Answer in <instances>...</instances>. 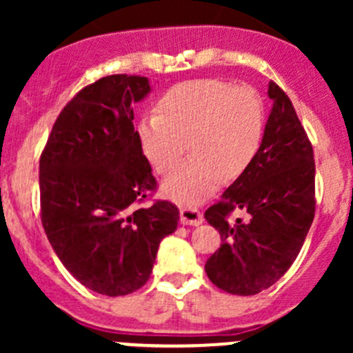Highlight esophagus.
<instances>
[{
    "label": "esophagus",
    "instance_id": "obj_1",
    "mask_svg": "<svg viewBox=\"0 0 353 353\" xmlns=\"http://www.w3.org/2000/svg\"><path fill=\"white\" fill-rule=\"evenodd\" d=\"M179 216L183 225H201L203 223V215L196 208H183L179 212Z\"/></svg>",
    "mask_w": 353,
    "mask_h": 353
}]
</instances>
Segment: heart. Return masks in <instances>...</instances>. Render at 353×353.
<instances>
[{"mask_svg": "<svg viewBox=\"0 0 353 353\" xmlns=\"http://www.w3.org/2000/svg\"><path fill=\"white\" fill-rule=\"evenodd\" d=\"M143 155L159 174L172 169L190 147L193 157L163 179L167 198L198 205L210 198L222 177L236 179L254 162L265 134V105L248 85L203 78L170 87L157 112L137 128Z\"/></svg>", "mask_w": 353, "mask_h": 353, "instance_id": "1", "label": "heart"}]
</instances>
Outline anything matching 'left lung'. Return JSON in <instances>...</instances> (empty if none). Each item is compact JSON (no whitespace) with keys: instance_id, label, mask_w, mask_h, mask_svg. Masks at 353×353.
I'll use <instances>...</instances> for the list:
<instances>
[{"instance_id":"8db88e82","label":"left lung","mask_w":353,"mask_h":353,"mask_svg":"<svg viewBox=\"0 0 353 353\" xmlns=\"http://www.w3.org/2000/svg\"><path fill=\"white\" fill-rule=\"evenodd\" d=\"M272 112L254 162L234 181L205 219L222 237L205 272L213 285L254 295L282 279L297 258L314 219V154L285 92L270 81ZM245 223L228 222L234 209Z\"/></svg>"}]
</instances>
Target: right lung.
Returning <instances> with one entry per match:
<instances>
[{
    "label": "right lung",
    "mask_w": 353,
    "mask_h": 353,
    "mask_svg": "<svg viewBox=\"0 0 353 353\" xmlns=\"http://www.w3.org/2000/svg\"><path fill=\"white\" fill-rule=\"evenodd\" d=\"M148 78L109 74L81 88L52 126L39 162L41 220L49 243L81 285L117 297L150 279L160 241L179 210L157 190L134 131L133 104Z\"/></svg>",
    "instance_id": "add662e5"
}]
</instances>
